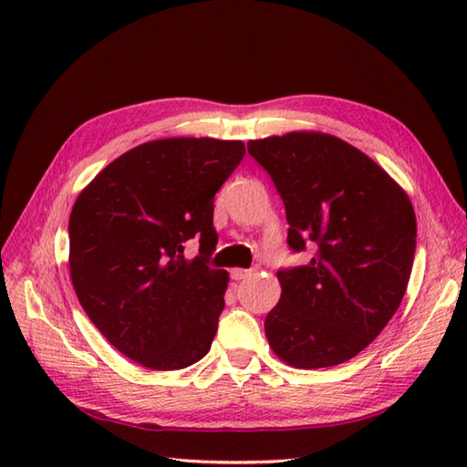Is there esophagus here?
Instances as JSON below:
<instances>
[{"label":"esophagus","instance_id":"34e87169","mask_svg":"<svg viewBox=\"0 0 467 467\" xmlns=\"http://www.w3.org/2000/svg\"><path fill=\"white\" fill-rule=\"evenodd\" d=\"M253 275V269H233L231 271V276L234 281H243V279H246V276H251Z\"/></svg>","mask_w":467,"mask_h":467}]
</instances>
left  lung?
Listing matches in <instances>:
<instances>
[{
	"label": "left lung",
	"instance_id": "left-lung-1",
	"mask_svg": "<svg viewBox=\"0 0 467 467\" xmlns=\"http://www.w3.org/2000/svg\"><path fill=\"white\" fill-rule=\"evenodd\" d=\"M279 191L293 251L311 261L276 273L281 299L265 335L281 361L321 369L353 359L389 323L408 289L415 213L408 192L341 138L289 132L249 142Z\"/></svg>",
	"mask_w": 467,
	"mask_h": 467
}]
</instances>
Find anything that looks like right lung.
Listing matches in <instances>:
<instances>
[{
    "mask_svg": "<svg viewBox=\"0 0 467 467\" xmlns=\"http://www.w3.org/2000/svg\"><path fill=\"white\" fill-rule=\"evenodd\" d=\"M241 140L162 138L118 156L69 214V276L110 345L174 371L211 351L228 273L211 269L214 194L244 156ZM199 236L202 254L183 259Z\"/></svg>",
    "mask_w": 467,
    "mask_h": 467,
    "instance_id": "right-lung-1",
    "label": "right lung"
}]
</instances>
